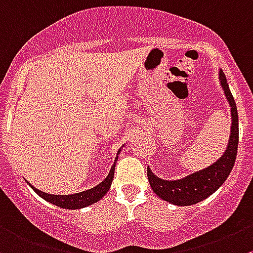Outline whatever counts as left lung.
<instances>
[{
    "label": "left lung",
    "instance_id": "obj_1",
    "mask_svg": "<svg viewBox=\"0 0 253 253\" xmlns=\"http://www.w3.org/2000/svg\"><path fill=\"white\" fill-rule=\"evenodd\" d=\"M218 81L230 105L232 119L230 139L222 156H220L210 167L176 180H164L158 177L148 167V179L153 191L161 200L168 201L172 205L190 206L208 199L226 181L235 165L239 146V114L236 103L231 94L227 79L222 69L218 71Z\"/></svg>",
    "mask_w": 253,
    "mask_h": 253
}]
</instances>
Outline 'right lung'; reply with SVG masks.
Here are the masks:
<instances>
[{
    "label": "right lung",
    "mask_w": 253,
    "mask_h": 253,
    "mask_svg": "<svg viewBox=\"0 0 253 253\" xmlns=\"http://www.w3.org/2000/svg\"><path fill=\"white\" fill-rule=\"evenodd\" d=\"M123 146L118 150L117 156H115L114 164H113V167L110 168V171L109 174H108V176L105 177L100 184H98L97 186L93 187V189H89V190H85V191L77 192V194H72V195H52V194H47V192L36 189V187L32 186L30 182H28V185H30V186L32 187L33 191H35L37 195H40L42 199H44V200L48 201V203L53 204V205L58 206V208L67 209V210H79V209L88 208V206L93 205V204L102 200L103 197L105 196V194L109 191L110 186H112V181L113 179H114V170L118 161V155H119L120 151H122Z\"/></svg>",
    "instance_id": "obj_1"
}]
</instances>
